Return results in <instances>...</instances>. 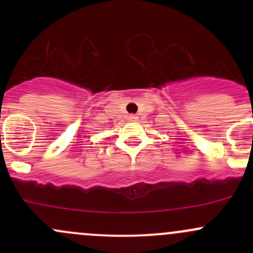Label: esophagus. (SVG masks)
I'll return each mask as SVG.
<instances>
[{
    "label": "esophagus",
    "mask_w": 253,
    "mask_h": 253,
    "mask_svg": "<svg viewBox=\"0 0 253 253\" xmlns=\"http://www.w3.org/2000/svg\"><path fill=\"white\" fill-rule=\"evenodd\" d=\"M134 119H136V116H134V115H129V116H128V120H131V121H132V120H134Z\"/></svg>",
    "instance_id": "1"
}]
</instances>
